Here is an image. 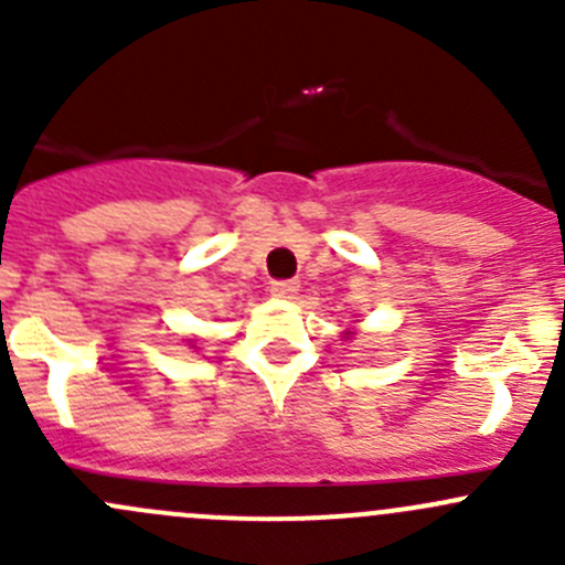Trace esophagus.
<instances>
[{
    "instance_id": "obj_1",
    "label": "esophagus",
    "mask_w": 565,
    "mask_h": 565,
    "mask_svg": "<svg viewBox=\"0 0 565 565\" xmlns=\"http://www.w3.org/2000/svg\"><path fill=\"white\" fill-rule=\"evenodd\" d=\"M300 289V284L295 281V278H281V281H273L270 284V292L276 295V298H295Z\"/></svg>"
}]
</instances>
